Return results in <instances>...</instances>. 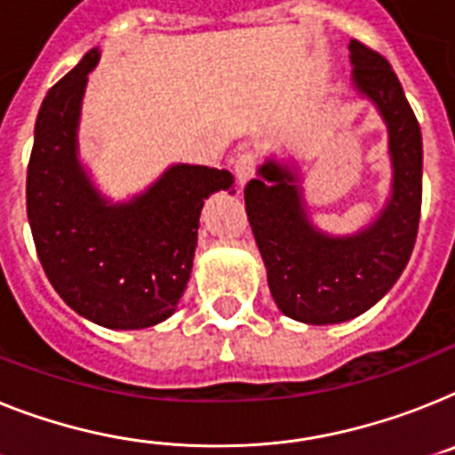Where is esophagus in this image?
Listing matches in <instances>:
<instances>
[{"label":"esophagus","mask_w":455,"mask_h":455,"mask_svg":"<svg viewBox=\"0 0 455 455\" xmlns=\"http://www.w3.org/2000/svg\"><path fill=\"white\" fill-rule=\"evenodd\" d=\"M254 166H257V159H254L251 152H245V155H240L238 159H235L234 171H235V180H238L240 187L245 185L251 175H254Z\"/></svg>","instance_id":"obj_1"}]
</instances>
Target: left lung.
<instances>
[{"mask_svg":"<svg viewBox=\"0 0 455 455\" xmlns=\"http://www.w3.org/2000/svg\"><path fill=\"white\" fill-rule=\"evenodd\" d=\"M354 90L372 101L388 132L391 192L379 215L356 234L315 227L296 162L268 156L245 187L251 234L282 315L326 326L363 315L388 293L410 261L421 217L423 143L391 64L351 41Z\"/></svg>","mask_w":455,"mask_h":455,"instance_id":"8db88e82","label":"left lung"}]
</instances>
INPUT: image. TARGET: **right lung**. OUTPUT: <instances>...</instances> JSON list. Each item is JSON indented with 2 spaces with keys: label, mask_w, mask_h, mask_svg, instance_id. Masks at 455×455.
Wrapping results in <instances>:
<instances>
[{
  "label": "right lung",
  "mask_w": 455,
  "mask_h": 455,
  "mask_svg": "<svg viewBox=\"0 0 455 455\" xmlns=\"http://www.w3.org/2000/svg\"><path fill=\"white\" fill-rule=\"evenodd\" d=\"M92 48L41 104L27 166V220L60 299L90 322L139 331L175 312L196 251L205 198L234 187L224 169L173 164L145 192L110 201L78 156ZM234 194V192H231Z\"/></svg>",
  "instance_id": "right-lung-1"
}]
</instances>
